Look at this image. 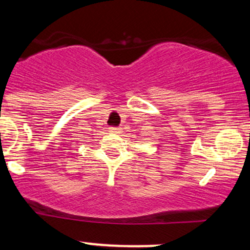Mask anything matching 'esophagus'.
Instances as JSON below:
<instances>
[{
  "label": "esophagus",
  "instance_id": "esophagus-1",
  "mask_svg": "<svg viewBox=\"0 0 250 250\" xmlns=\"http://www.w3.org/2000/svg\"><path fill=\"white\" fill-rule=\"evenodd\" d=\"M109 129H110L111 133H116V134L121 133V128H119V127H111V128H109Z\"/></svg>",
  "mask_w": 250,
  "mask_h": 250
}]
</instances>
